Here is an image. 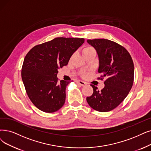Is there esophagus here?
I'll list each match as a JSON object with an SVG mask.
<instances>
[{
  "instance_id": "esophagus-1",
  "label": "esophagus",
  "mask_w": 151,
  "mask_h": 151,
  "mask_svg": "<svg viewBox=\"0 0 151 151\" xmlns=\"http://www.w3.org/2000/svg\"><path fill=\"white\" fill-rule=\"evenodd\" d=\"M76 83L77 84H79V85L81 86H85L87 84V83L86 82H83V81H77Z\"/></svg>"
}]
</instances>
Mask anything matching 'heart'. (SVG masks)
<instances>
[{
    "label": "heart",
    "instance_id": "heart-1",
    "mask_svg": "<svg viewBox=\"0 0 151 151\" xmlns=\"http://www.w3.org/2000/svg\"><path fill=\"white\" fill-rule=\"evenodd\" d=\"M92 51H94V50H93V47H90V46H86L85 47H83V50H82V53H83V56L86 55V54H87L90 52H92ZM84 75H85V74H84Z\"/></svg>",
    "mask_w": 151,
    "mask_h": 151
}]
</instances>
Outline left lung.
<instances>
[{"label": "left lung", "mask_w": 151, "mask_h": 151, "mask_svg": "<svg viewBox=\"0 0 151 151\" xmlns=\"http://www.w3.org/2000/svg\"><path fill=\"white\" fill-rule=\"evenodd\" d=\"M87 41L97 52L101 79L106 78L101 91L91 85L93 92L87 97V103L95 110L110 111L122 103L131 90L134 81V64L128 51L115 42L106 39Z\"/></svg>", "instance_id": "1"}]
</instances>
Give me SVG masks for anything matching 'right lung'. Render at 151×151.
Wrapping results in <instances>:
<instances>
[{
  "label": "right lung",
  "mask_w": 151,
  "mask_h": 151,
  "mask_svg": "<svg viewBox=\"0 0 151 151\" xmlns=\"http://www.w3.org/2000/svg\"><path fill=\"white\" fill-rule=\"evenodd\" d=\"M83 43V38H56L35 46L27 53L22 79L29 99L39 110L53 113L64 105L66 87L70 82L58 81V69L68 65Z\"/></svg>",
  "instance_id": "add662e5"
}]
</instances>
